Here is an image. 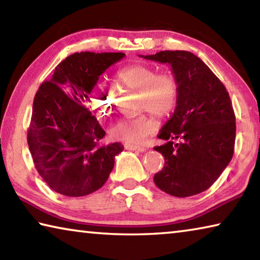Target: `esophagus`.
Returning <instances> with one entry per match:
<instances>
[{"mask_svg": "<svg viewBox=\"0 0 260 260\" xmlns=\"http://www.w3.org/2000/svg\"><path fill=\"white\" fill-rule=\"evenodd\" d=\"M125 149H127V150H138L140 152H143V151L147 150V149L144 148V147L135 146V144H129V143H126L125 144Z\"/></svg>", "mask_w": 260, "mask_h": 260, "instance_id": "1", "label": "esophagus"}]
</instances>
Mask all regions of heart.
Segmentation results:
<instances>
[{
  "instance_id": "1",
  "label": "heart",
  "mask_w": 260,
  "mask_h": 260,
  "mask_svg": "<svg viewBox=\"0 0 260 260\" xmlns=\"http://www.w3.org/2000/svg\"><path fill=\"white\" fill-rule=\"evenodd\" d=\"M117 82L125 89L139 93L138 109L149 111L158 118L170 116L177 107L179 85L173 74L158 73L148 65L136 64L121 69L117 73ZM90 104L104 117H111L116 110L113 91L100 87L90 95ZM157 122L149 114L125 118L111 128V135L128 143H140L152 134Z\"/></svg>"
}]
</instances>
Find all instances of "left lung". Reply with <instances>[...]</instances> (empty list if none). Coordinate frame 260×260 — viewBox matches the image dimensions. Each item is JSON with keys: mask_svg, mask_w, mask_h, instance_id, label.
<instances>
[{"mask_svg": "<svg viewBox=\"0 0 260 260\" xmlns=\"http://www.w3.org/2000/svg\"><path fill=\"white\" fill-rule=\"evenodd\" d=\"M141 57L170 64L179 85L173 116L158 134L166 143L155 150L165 164L153 181L175 197L196 195L212 186L234 153L236 124L230 94L191 52L165 50Z\"/></svg>", "mask_w": 260, "mask_h": 260, "instance_id": "1", "label": "left lung"}]
</instances>
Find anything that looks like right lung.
I'll use <instances>...</instances> for the list:
<instances>
[{"label":"right lung","instance_id":"obj_1","mask_svg":"<svg viewBox=\"0 0 260 260\" xmlns=\"http://www.w3.org/2000/svg\"><path fill=\"white\" fill-rule=\"evenodd\" d=\"M122 52H76L41 83L33 102L27 143L35 169L48 186L70 197L86 196L107 182L119 142L102 144L105 132L89 110L90 94Z\"/></svg>","mask_w":260,"mask_h":260}]
</instances>
